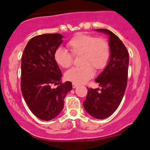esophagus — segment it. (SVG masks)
Instances as JSON below:
<instances>
[{
  "label": "esophagus",
  "instance_id": "1",
  "mask_svg": "<svg viewBox=\"0 0 150 150\" xmlns=\"http://www.w3.org/2000/svg\"><path fill=\"white\" fill-rule=\"evenodd\" d=\"M78 87V85L77 84H76V83H72V87L74 88H74H76V87Z\"/></svg>",
  "mask_w": 150,
  "mask_h": 150
}]
</instances>
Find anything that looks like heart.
Segmentation results:
<instances>
[{
  "mask_svg": "<svg viewBox=\"0 0 150 150\" xmlns=\"http://www.w3.org/2000/svg\"><path fill=\"white\" fill-rule=\"evenodd\" d=\"M71 52L62 48L55 50V62L63 68L72 65L74 56L80 57L81 66L73 67L65 73V79L74 83H85L94 75V70H102L107 65L110 57L109 43L105 38H97L85 33H79L67 42Z\"/></svg>",
  "mask_w": 150,
  "mask_h": 150,
  "instance_id": "obj_1",
  "label": "heart"
}]
</instances>
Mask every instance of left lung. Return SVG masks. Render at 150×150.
<instances>
[{
  "instance_id": "obj_1",
  "label": "left lung",
  "mask_w": 150,
  "mask_h": 150,
  "mask_svg": "<svg viewBox=\"0 0 150 150\" xmlns=\"http://www.w3.org/2000/svg\"><path fill=\"white\" fill-rule=\"evenodd\" d=\"M98 31L109 35L110 57L107 66L96 78L102 87L87 88L83 106L88 113L96 119H104L113 113L122 102L128 82V52L120 38L109 30L99 28Z\"/></svg>"
}]
</instances>
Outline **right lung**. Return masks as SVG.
Returning a JSON list of instances; mask_svg holds the SVG:
<instances>
[{"label":"right lung","instance_id":"1","mask_svg":"<svg viewBox=\"0 0 150 150\" xmlns=\"http://www.w3.org/2000/svg\"><path fill=\"white\" fill-rule=\"evenodd\" d=\"M62 38L59 33L35 36L22 56V96L33 113L42 120H51L60 113L65 96L72 89L71 82L62 83V73L54 59Z\"/></svg>","mask_w":150,"mask_h":150}]
</instances>
